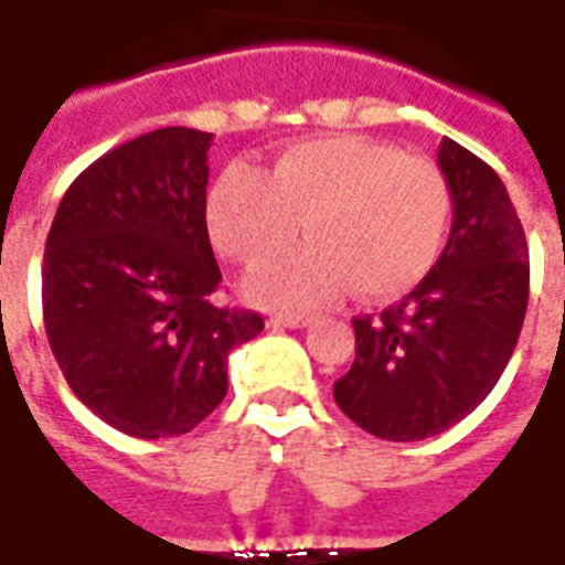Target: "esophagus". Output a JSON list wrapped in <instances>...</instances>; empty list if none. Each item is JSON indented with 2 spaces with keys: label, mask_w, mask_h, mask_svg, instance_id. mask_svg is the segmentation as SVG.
Masks as SVG:
<instances>
[{
  "label": "esophagus",
  "mask_w": 565,
  "mask_h": 565,
  "mask_svg": "<svg viewBox=\"0 0 565 565\" xmlns=\"http://www.w3.org/2000/svg\"><path fill=\"white\" fill-rule=\"evenodd\" d=\"M311 320L308 318H296V315H275V318H269V327H284V330H302V327H308Z\"/></svg>",
  "instance_id": "esophagus-1"
}]
</instances>
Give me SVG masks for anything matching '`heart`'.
I'll list each match as a JSON object with an SVG mask.
<instances>
[{
  "instance_id": "obj_1",
  "label": "heart",
  "mask_w": 565,
  "mask_h": 565,
  "mask_svg": "<svg viewBox=\"0 0 565 565\" xmlns=\"http://www.w3.org/2000/svg\"><path fill=\"white\" fill-rule=\"evenodd\" d=\"M211 242L247 269L281 254L299 233L308 245L254 281L266 308L315 311L351 284L363 299L408 294L436 266L450 221L445 174L420 157L360 136L299 141L269 172L230 162L205 202Z\"/></svg>"
}]
</instances>
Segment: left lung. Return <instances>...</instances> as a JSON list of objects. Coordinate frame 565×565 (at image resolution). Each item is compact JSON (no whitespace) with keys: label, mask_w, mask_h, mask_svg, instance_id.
<instances>
[{"label":"left lung","mask_w":565,"mask_h":565,"mask_svg":"<svg viewBox=\"0 0 565 565\" xmlns=\"http://www.w3.org/2000/svg\"><path fill=\"white\" fill-rule=\"evenodd\" d=\"M438 169L454 202L448 245L424 281L379 318H354L356 354L332 396L387 441H420L484 403L521 335L530 250L505 184L450 139Z\"/></svg>","instance_id":"8db88e82"}]
</instances>
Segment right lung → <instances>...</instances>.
<instances>
[{
    "label": "right lung",
    "mask_w": 565,
    "mask_h": 565,
    "mask_svg": "<svg viewBox=\"0 0 565 565\" xmlns=\"http://www.w3.org/2000/svg\"><path fill=\"white\" fill-rule=\"evenodd\" d=\"M211 132L166 127L72 181L42 263L47 342L81 403L136 438L184 436L223 403L226 356L263 318L214 306Z\"/></svg>",
    "instance_id": "add662e5"
}]
</instances>
